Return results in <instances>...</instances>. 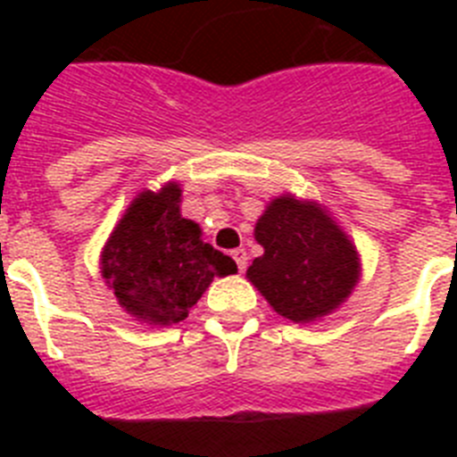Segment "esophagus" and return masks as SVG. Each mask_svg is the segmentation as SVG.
I'll list each match as a JSON object with an SVG mask.
<instances>
[{"instance_id":"1","label":"esophagus","mask_w":457,"mask_h":457,"mask_svg":"<svg viewBox=\"0 0 457 457\" xmlns=\"http://www.w3.org/2000/svg\"><path fill=\"white\" fill-rule=\"evenodd\" d=\"M231 256L236 258L237 270H240V272H245V270H247V252H245V249H233Z\"/></svg>"}]
</instances>
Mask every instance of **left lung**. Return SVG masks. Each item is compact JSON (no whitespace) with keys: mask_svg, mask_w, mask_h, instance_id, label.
Segmentation results:
<instances>
[{"mask_svg":"<svg viewBox=\"0 0 457 457\" xmlns=\"http://www.w3.org/2000/svg\"><path fill=\"white\" fill-rule=\"evenodd\" d=\"M253 237L263 256L253 258L247 278L286 320H320L359 284L357 247L318 201L281 194L265 205Z\"/></svg>","mask_w":457,"mask_h":457,"instance_id":"obj_1","label":"left lung"}]
</instances>
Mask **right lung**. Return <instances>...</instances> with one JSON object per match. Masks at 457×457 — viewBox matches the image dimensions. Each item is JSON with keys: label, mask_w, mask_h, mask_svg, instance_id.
I'll return each instance as SVG.
<instances>
[{"label": "right lung", "mask_w": 457, "mask_h": 457, "mask_svg": "<svg viewBox=\"0 0 457 457\" xmlns=\"http://www.w3.org/2000/svg\"><path fill=\"white\" fill-rule=\"evenodd\" d=\"M180 196L176 180L141 189L100 252V274L120 309L151 327L185 320L212 278L237 272L236 261L180 215Z\"/></svg>", "instance_id": "1"}]
</instances>
